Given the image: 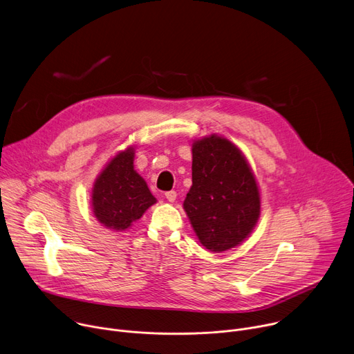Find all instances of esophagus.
Masks as SVG:
<instances>
[{
	"label": "esophagus",
	"mask_w": 354,
	"mask_h": 354,
	"mask_svg": "<svg viewBox=\"0 0 354 354\" xmlns=\"http://www.w3.org/2000/svg\"><path fill=\"white\" fill-rule=\"evenodd\" d=\"M165 197L168 198V201H171V203H172V201L176 200V192L175 190H169V192L165 193Z\"/></svg>",
	"instance_id": "1"
}]
</instances>
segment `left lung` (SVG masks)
<instances>
[{"mask_svg": "<svg viewBox=\"0 0 354 354\" xmlns=\"http://www.w3.org/2000/svg\"><path fill=\"white\" fill-rule=\"evenodd\" d=\"M192 156V187L183 209L206 249H231L248 238L261 216L254 172L241 151L216 134L196 140Z\"/></svg>", "mask_w": 354, "mask_h": 354, "instance_id": "obj_1", "label": "left lung"}]
</instances>
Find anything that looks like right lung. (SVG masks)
<instances>
[{"mask_svg": "<svg viewBox=\"0 0 354 354\" xmlns=\"http://www.w3.org/2000/svg\"><path fill=\"white\" fill-rule=\"evenodd\" d=\"M134 148L118 153L99 174L92 189V209L96 220L115 231L127 230L157 203L145 180L134 171Z\"/></svg>", "mask_w": 354, "mask_h": 354, "instance_id": "right-lung-1", "label": "right lung"}]
</instances>
